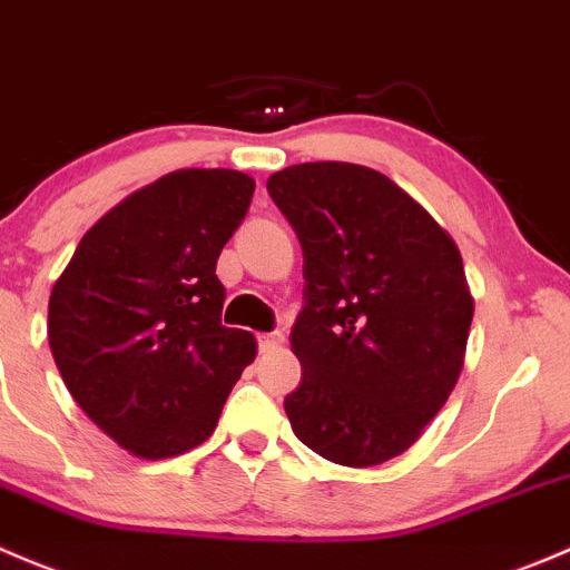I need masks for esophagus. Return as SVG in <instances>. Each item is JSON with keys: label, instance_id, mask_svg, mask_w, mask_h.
Listing matches in <instances>:
<instances>
[{"label": "esophagus", "instance_id": "34e87169", "mask_svg": "<svg viewBox=\"0 0 570 570\" xmlns=\"http://www.w3.org/2000/svg\"><path fill=\"white\" fill-rule=\"evenodd\" d=\"M285 343V334L283 332H268L261 334V351H274Z\"/></svg>", "mask_w": 570, "mask_h": 570}]
</instances>
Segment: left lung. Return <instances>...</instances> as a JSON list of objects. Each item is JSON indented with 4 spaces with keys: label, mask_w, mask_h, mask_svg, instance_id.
Here are the masks:
<instances>
[{
    "label": "left lung",
    "mask_w": 570,
    "mask_h": 570,
    "mask_svg": "<svg viewBox=\"0 0 570 570\" xmlns=\"http://www.w3.org/2000/svg\"><path fill=\"white\" fill-rule=\"evenodd\" d=\"M268 195L304 252L291 332L293 433L340 466L406 453L448 403L474 298L450 233L395 180L348 161L293 164Z\"/></svg>",
    "instance_id": "left-lung-1"
}]
</instances>
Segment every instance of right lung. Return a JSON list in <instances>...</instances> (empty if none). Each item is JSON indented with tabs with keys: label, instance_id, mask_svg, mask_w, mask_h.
Returning a JSON list of instances; mask_svg holds the SVG:
<instances>
[{
	"label": "right lung",
	"instance_id": "1",
	"mask_svg": "<svg viewBox=\"0 0 570 570\" xmlns=\"http://www.w3.org/2000/svg\"><path fill=\"white\" fill-rule=\"evenodd\" d=\"M255 180L175 169L85 233L49 298V345L68 392L137 459L189 453L214 433L257 343L222 326L216 261Z\"/></svg>",
	"mask_w": 570,
	"mask_h": 570
}]
</instances>
